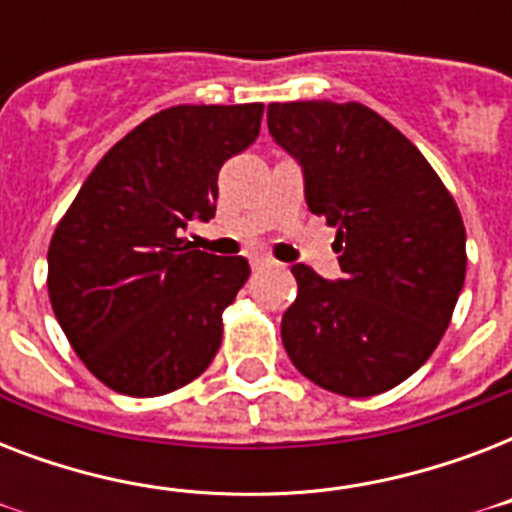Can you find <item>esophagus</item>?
Segmentation results:
<instances>
[{
  "mask_svg": "<svg viewBox=\"0 0 512 512\" xmlns=\"http://www.w3.org/2000/svg\"><path fill=\"white\" fill-rule=\"evenodd\" d=\"M273 260L268 255H252L249 257V265H252V268H263V265H271Z\"/></svg>",
  "mask_w": 512,
  "mask_h": 512,
  "instance_id": "obj_1",
  "label": "esophagus"
}]
</instances>
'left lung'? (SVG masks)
<instances>
[{
	"instance_id": "1",
	"label": "left lung",
	"mask_w": 512,
	"mask_h": 512,
	"mask_svg": "<svg viewBox=\"0 0 512 512\" xmlns=\"http://www.w3.org/2000/svg\"><path fill=\"white\" fill-rule=\"evenodd\" d=\"M268 130L305 177L313 215L337 228L342 279L292 265L281 319L292 364L348 398L385 393L444 337L465 284V225L428 159L361 103H271Z\"/></svg>"
}]
</instances>
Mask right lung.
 I'll return each instance as SVG.
<instances>
[{
    "label": "right lung",
    "mask_w": 512,
    "mask_h": 512,
    "mask_svg": "<svg viewBox=\"0 0 512 512\" xmlns=\"http://www.w3.org/2000/svg\"><path fill=\"white\" fill-rule=\"evenodd\" d=\"M263 108L159 111L100 159L52 233L55 319L116 393L164 396L212 364L249 263L193 249L183 231L215 217L217 172L255 143Z\"/></svg>",
    "instance_id": "obj_1"
}]
</instances>
